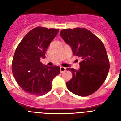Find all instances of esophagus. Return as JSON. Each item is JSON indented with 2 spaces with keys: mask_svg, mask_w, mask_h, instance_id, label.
<instances>
[{
  "mask_svg": "<svg viewBox=\"0 0 121 121\" xmlns=\"http://www.w3.org/2000/svg\"><path fill=\"white\" fill-rule=\"evenodd\" d=\"M60 73H64L66 71V68L63 67H60Z\"/></svg>",
  "mask_w": 121,
  "mask_h": 121,
  "instance_id": "obj_1",
  "label": "esophagus"
}]
</instances>
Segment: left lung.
<instances>
[{
    "label": "left lung",
    "mask_w": 121,
    "mask_h": 121,
    "mask_svg": "<svg viewBox=\"0 0 121 121\" xmlns=\"http://www.w3.org/2000/svg\"><path fill=\"white\" fill-rule=\"evenodd\" d=\"M60 35L70 46L74 55L81 57L80 68L71 71L73 78L66 82L69 90L79 96H87L102 85L110 69L107 51L101 40L85 28L64 29Z\"/></svg>",
    "instance_id": "obj_1"
}]
</instances>
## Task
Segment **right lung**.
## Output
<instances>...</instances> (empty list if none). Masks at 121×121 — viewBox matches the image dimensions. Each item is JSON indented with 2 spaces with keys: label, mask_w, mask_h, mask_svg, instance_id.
Segmentation results:
<instances>
[{
  "label": "right lung",
  "mask_w": 121,
  "mask_h": 121,
  "mask_svg": "<svg viewBox=\"0 0 121 121\" xmlns=\"http://www.w3.org/2000/svg\"><path fill=\"white\" fill-rule=\"evenodd\" d=\"M59 29L36 27L25 35L14 54L12 72L17 84L33 95H43L51 89L53 79L60 73L58 66L43 65L40 58L56 36Z\"/></svg>",
  "instance_id": "obj_1"
}]
</instances>
